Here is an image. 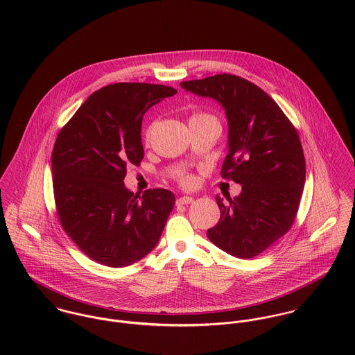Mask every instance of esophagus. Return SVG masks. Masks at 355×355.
Here are the masks:
<instances>
[{"instance_id": "34e87169", "label": "esophagus", "mask_w": 355, "mask_h": 355, "mask_svg": "<svg viewBox=\"0 0 355 355\" xmlns=\"http://www.w3.org/2000/svg\"><path fill=\"white\" fill-rule=\"evenodd\" d=\"M193 201H194V198H193V197H189V196H183V197L178 198L176 203H178V205H187V203H191Z\"/></svg>"}]
</instances>
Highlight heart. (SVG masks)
<instances>
[{"instance_id": "1", "label": "heart", "mask_w": 355, "mask_h": 355, "mask_svg": "<svg viewBox=\"0 0 355 355\" xmlns=\"http://www.w3.org/2000/svg\"><path fill=\"white\" fill-rule=\"evenodd\" d=\"M191 121H217L211 114H207V113H196L191 116L190 119V123ZM153 130H154V124H150L146 131H145V141L149 142L150 138H152ZM180 183L184 186V187H190L194 184V178L187 175V176H182L180 178Z\"/></svg>"}]
</instances>
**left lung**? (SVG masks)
<instances>
[{
  "label": "left lung",
  "instance_id": "left-lung-1",
  "mask_svg": "<svg viewBox=\"0 0 355 355\" xmlns=\"http://www.w3.org/2000/svg\"><path fill=\"white\" fill-rule=\"evenodd\" d=\"M180 86L225 110L228 154L221 176L242 186L230 203L216 197L220 220L206 235L225 253L253 258L286 235L295 220L306 176L300 135L279 105L241 76L221 73Z\"/></svg>",
  "mask_w": 355,
  "mask_h": 355
}]
</instances>
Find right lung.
I'll return each mask as SVG.
<instances>
[{"label": "right lung", "mask_w": 355, "mask_h": 355, "mask_svg": "<svg viewBox=\"0 0 355 355\" xmlns=\"http://www.w3.org/2000/svg\"><path fill=\"white\" fill-rule=\"evenodd\" d=\"M173 87L114 83L93 93L58 132L51 153L53 191L64 231L98 263L123 268L157 246L175 196L165 189L134 196L127 165L145 152L141 128L153 105Z\"/></svg>", "instance_id": "1"}]
</instances>
